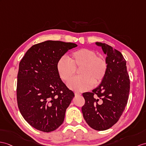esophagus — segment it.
<instances>
[{
  "instance_id": "34e87169",
  "label": "esophagus",
  "mask_w": 146,
  "mask_h": 146,
  "mask_svg": "<svg viewBox=\"0 0 146 146\" xmlns=\"http://www.w3.org/2000/svg\"><path fill=\"white\" fill-rule=\"evenodd\" d=\"M75 95L76 96H80V95H81V94L79 93V92H75Z\"/></svg>"
}]
</instances>
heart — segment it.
<instances>
[{
  "mask_svg": "<svg viewBox=\"0 0 146 146\" xmlns=\"http://www.w3.org/2000/svg\"><path fill=\"white\" fill-rule=\"evenodd\" d=\"M106 59L98 56L95 51L82 48L72 52L68 59L61 58L57 62L56 69L62 81L67 82L80 69V76L73 78L68 83L70 89L85 92L93 87L94 84H99L104 80L107 71Z\"/></svg>",
  "mask_w": 146,
  "mask_h": 146,
  "instance_id": "obj_1",
  "label": "heart"
}]
</instances>
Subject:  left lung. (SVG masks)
I'll list each match as a JSON object with an SVG mask.
<instances>
[{"label": "left lung", "mask_w": 146, "mask_h": 146, "mask_svg": "<svg viewBox=\"0 0 146 146\" xmlns=\"http://www.w3.org/2000/svg\"><path fill=\"white\" fill-rule=\"evenodd\" d=\"M96 44L107 54V71L98 87L92 92L83 93L85 104L82 111L92 128L104 131L114 125L122 115L128 100L130 80L121 53L106 43Z\"/></svg>", "instance_id": "obj_1"}]
</instances>
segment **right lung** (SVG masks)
Returning <instances> with one entry per match:
<instances>
[{
    "instance_id": "1",
    "label": "right lung",
    "mask_w": 146,
    "mask_h": 146,
    "mask_svg": "<svg viewBox=\"0 0 146 146\" xmlns=\"http://www.w3.org/2000/svg\"><path fill=\"white\" fill-rule=\"evenodd\" d=\"M76 46L73 42L46 41L32 46L20 62L18 107L34 128L49 133L62 124L74 94L60 79L56 64L67 51Z\"/></svg>"
}]
</instances>
